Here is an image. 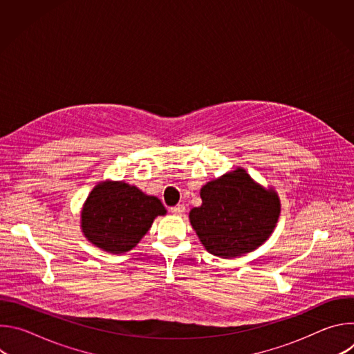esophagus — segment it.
Segmentation results:
<instances>
[{
	"instance_id": "obj_1",
	"label": "esophagus",
	"mask_w": 354,
	"mask_h": 354,
	"mask_svg": "<svg viewBox=\"0 0 354 354\" xmlns=\"http://www.w3.org/2000/svg\"><path fill=\"white\" fill-rule=\"evenodd\" d=\"M183 212H185V206H183V205H178V206H175V207H171V213H172L174 216H182Z\"/></svg>"
}]
</instances>
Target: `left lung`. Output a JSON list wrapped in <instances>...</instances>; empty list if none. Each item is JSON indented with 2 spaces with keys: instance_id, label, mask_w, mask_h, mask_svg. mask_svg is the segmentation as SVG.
<instances>
[{
  "instance_id": "left-lung-1",
  "label": "left lung",
  "mask_w": 354,
  "mask_h": 354,
  "mask_svg": "<svg viewBox=\"0 0 354 354\" xmlns=\"http://www.w3.org/2000/svg\"><path fill=\"white\" fill-rule=\"evenodd\" d=\"M201 206L189 212L200 242L212 255L232 259L262 246L280 216V197L243 168L224 174L200 189Z\"/></svg>"
}]
</instances>
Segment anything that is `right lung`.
Here are the masks:
<instances>
[{
  "label": "right lung",
  "instance_id": "right-lung-1",
  "mask_svg": "<svg viewBox=\"0 0 354 354\" xmlns=\"http://www.w3.org/2000/svg\"><path fill=\"white\" fill-rule=\"evenodd\" d=\"M167 209L156 196L123 180H102L81 209V231L96 248L112 255L131 250Z\"/></svg>",
  "mask_w": 354,
  "mask_h": 354
}]
</instances>
